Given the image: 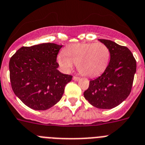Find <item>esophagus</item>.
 Returning a JSON list of instances; mask_svg holds the SVG:
<instances>
[{
  "label": "esophagus",
  "mask_w": 145,
  "mask_h": 145,
  "mask_svg": "<svg viewBox=\"0 0 145 145\" xmlns=\"http://www.w3.org/2000/svg\"><path fill=\"white\" fill-rule=\"evenodd\" d=\"M73 79H74V81H76V82H77V81H79V79H80V77H79V76H73Z\"/></svg>",
  "instance_id": "1"
}]
</instances>
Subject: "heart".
Listing matches in <instances>:
<instances>
[{"instance_id":"heart-1","label":"heart","mask_w":145,"mask_h":145,"mask_svg":"<svg viewBox=\"0 0 145 145\" xmlns=\"http://www.w3.org/2000/svg\"><path fill=\"white\" fill-rule=\"evenodd\" d=\"M110 58V51L105 44L79 42L68 45L65 53L58 56V61L65 71L71 70L76 64L82 75L95 77L105 71Z\"/></svg>"}]
</instances>
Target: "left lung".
Wrapping results in <instances>:
<instances>
[{
    "label": "left lung",
    "mask_w": 145,
    "mask_h": 145,
    "mask_svg": "<svg viewBox=\"0 0 145 145\" xmlns=\"http://www.w3.org/2000/svg\"><path fill=\"white\" fill-rule=\"evenodd\" d=\"M110 51V60L103 74L89 81L84 96L92 105L111 109L126 100L131 91L137 62L129 49L111 40L100 39Z\"/></svg>",
    "instance_id": "obj_1"
}]
</instances>
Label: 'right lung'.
Listing matches in <instances>:
<instances>
[{"mask_svg": "<svg viewBox=\"0 0 145 145\" xmlns=\"http://www.w3.org/2000/svg\"><path fill=\"white\" fill-rule=\"evenodd\" d=\"M62 45L42 43L19 48L9 61L12 89L23 103L37 110L49 109L59 101L72 76L57 68Z\"/></svg>", "mask_w": 145, "mask_h": 145, "instance_id": "1", "label": "right lung"}]
</instances>
